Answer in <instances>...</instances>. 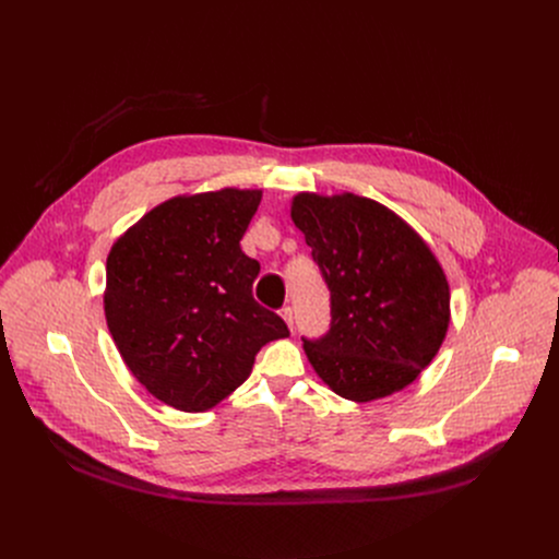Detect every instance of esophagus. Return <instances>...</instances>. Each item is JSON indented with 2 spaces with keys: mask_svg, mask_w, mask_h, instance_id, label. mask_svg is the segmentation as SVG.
I'll return each mask as SVG.
<instances>
[{
  "mask_svg": "<svg viewBox=\"0 0 559 559\" xmlns=\"http://www.w3.org/2000/svg\"><path fill=\"white\" fill-rule=\"evenodd\" d=\"M278 313H281V318L285 321V325L292 330V328H294V311H292V307H289V305H285Z\"/></svg>",
  "mask_w": 559,
  "mask_h": 559,
  "instance_id": "obj_1",
  "label": "esophagus"
}]
</instances>
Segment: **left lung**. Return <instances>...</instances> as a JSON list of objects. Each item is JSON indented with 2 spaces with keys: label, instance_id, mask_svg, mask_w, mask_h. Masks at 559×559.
<instances>
[{
  "label": "left lung",
  "instance_id": "obj_1",
  "mask_svg": "<svg viewBox=\"0 0 559 559\" xmlns=\"http://www.w3.org/2000/svg\"><path fill=\"white\" fill-rule=\"evenodd\" d=\"M292 221L332 294V325L305 354L334 393L371 403L409 386L451 321L449 281L423 236L352 192H298Z\"/></svg>",
  "mask_w": 559,
  "mask_h": 559
}]
</instances>
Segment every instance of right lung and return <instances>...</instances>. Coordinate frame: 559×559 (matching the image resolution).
I'll return each instance as SVG.
<instances>
[{
	"instance_id": "1",
	"label": "right lung",
	"mask_w": 559,
	"mask_h": 559,
	"mask_svg": "<svg viewBox=\"0 0 559 559\" xmlns=\"http://www.w3.org/2000/svg\"><path fill=\"white\" fill-rule=\"evenodd\" d=\"M261 197L238 188L173 197L110 248L108 330L139 384L168 407H216L248 380L263 345L289 336L254 300L261 265L241 250Z\"/></svg>"
}]
</instances>
